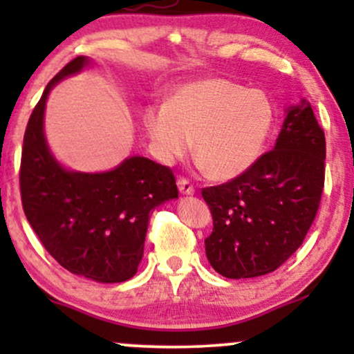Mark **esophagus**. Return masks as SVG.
Returning <instances> with one entry per match:
<instances>
[{
	"instance_id": "obj_1",
	"label": "esophagus",
	"mask_w": 354,
	"mask_h": 354,
	"mask_svg": "<svg viewBox=\"0 0 354 354\" xmlns=\"http://www.w3.org/2000/svg\"><path fill=\"white\" fill-rule=\"evenodd\" d=\"M178 188H180V193L183 194H193L194 193V186L188 178H180L178 180Z\"/></svg>"
}]
</instances>
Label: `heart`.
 I'll return each instance as SVG.
<instances>
[{"mask_svg":"<svg viewBox=\"0 0 354 354\" xmlns=\"http://www.w3.org/2000/svg\"><path fill=\"white\" fill-rule=\"evenodd\" d=\"M274 123V108L263 91L221 78L186 83L168 104L145 113V128L160 160L183 158L191 149L214 180H231L261 156Z\"/></svg>","mask_w":354,"mask_h":354,"instance_id":"heart-1","label":"heart"}]
</instances>
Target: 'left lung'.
<instances>
[{
    "mask_svg": "<svg viewBox=\"0 0 354 354\" xmlns=\"http://www.w3.org/2000/svg\"><path fill=\"white\" fill-rule=\"evenodd\" d=\"M324 158V131L303 100L286 111L271 151L231 181L203 188L214 271L231 279L268 274L303 245L323 194Z\"/></svg>",
    "mask_w": 354,
    "mask_h": 354,
    "instance_id": "left-lung-1",
    "label": "left lung"
}]
</instances>
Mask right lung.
I'll list each match as a JSON object with an SVG mask.
<instances>
[{"label":"right lung","instance_id":"add662e5","mask_svg":"<svg viewBox=\"0 0 354 354\" xmlns=\"http://www.w3.org/2000/svg\"><path fill=\"white\" fill-rule=\"evenodd\" d=\"M89 63L78 56L48 83L23 140L19 189L24 214L44 250L71 273L100 283L135 276L143 258L149 213L178 198L171 168L143 156L106 173L68 171L43 133L44 106L58 81Z\"/></svg>","mask_w":354,"mask_h":354}]
</instances>
